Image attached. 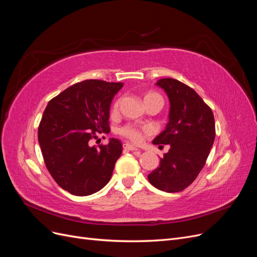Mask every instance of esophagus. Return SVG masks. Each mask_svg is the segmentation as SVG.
<instances>
[{"instance_id":"1","label":"esophagus","mask_w":257,"mask_h":257,"mask_svg":"<svg viewBox=\"0 0 257 257\" xmlns=\"http://www.w3.org/2000/svg\"><path fill=\"white\" fill-rule=\"evenodd\" d=\"M123 148H124V150H127V151H137L138 150L136 147H134L133 145H130V144H124Z\"/></svg>"}]
</instances>
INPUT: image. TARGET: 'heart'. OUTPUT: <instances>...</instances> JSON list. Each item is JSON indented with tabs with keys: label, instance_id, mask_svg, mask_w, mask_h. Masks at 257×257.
I'll return each mask as SVG.
<instances>
[{
	"label": "heart",
	"instance_id": "b5f03b06",
	"mask_svg": "<svg viewBox=\"0 0 257 257\" xmlns=\"http://www.w3.org/2000/svg\"><path fill=\"white\" fill-rule=\"evenodd\" d=\"M152 100H160V102L163 103V98L161 96V94H159L158 92L154 91H148L144 94V102L145 104L152 102ZM120 104H121V99L116 98L112 106H111V113L115 114L118 113L119 108H120ZM120 135H122L123 137L127 138L128 141H131L132 143L134 144H139L142 141L145 135L149 134L150 131L148 128H139L135 125H132V124H126L120 128Z\"/></svg>",
	"mask_w": 257,
	"mask_h": 257
}]
</instances>
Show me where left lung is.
Returning a JSON list of instances; mask_svg holds the SVG:
<instances>
[{
    "label": "left lung",
    "instance_id": "obj_1",
    "mask_svg": "<svg viewBox=\"0 0 257 257\" xmlns=\"http://www.w3.org/2000/svg\"><path fill=\"white\" fill-rule=\"evenodd\" d=\"M157 84L166 92L170 109L166 128L153 144L169 145L170 149L148 180L161 191L176 193L192 184L205 166L215 137L214 116L211 108L185 83L163 78Z\"/></svg>",
    "mask_w": 257,
    "mask_h": 257
}]
</instances>
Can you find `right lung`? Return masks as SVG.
Wrapping results in <instances>:
<instances>
[{"label":"right lung","mask_w":257,"mask_h":257,"mask_svg":"<svg viewBox=\"0 0 257 257\" xmlns=\"http://www.w3.org/2000/svg\"><path fill=\"white\" fill-rule=\"evenodd\" d=\"M121 82L88 79L75 83L49 100L38 126V143L53 180L73 195L87 196L110 180L122 153L119 139L90 146L108 133L109 109Z\"/></svg>","instance_id":"obj_1"}]
</instances>
